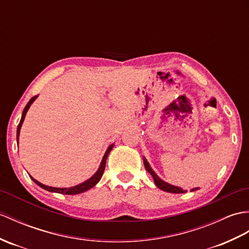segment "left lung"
Masks as SVG:
<instances>
[{"label": "left lung", "instance_id": "obj_1", "mask_svg": "<svg viewBox=\"0 0 249 249\" xmlns=\"http://www.w3.org/2000/svg\"><path fill=\"white\" fill-rule=\"evenodd\" d=\"M143 163H144V166H145V170L151 174L154 178V182L156 186H157L159 189H161L162 191H165V192H169V193H176V194H180V193H186L187 190H183L181 188L179 187H176V186H173V184H170L167 183L165 181H163L162 179H161L156 173L153 171V169L151 167V165H149V163L147 162V160L145 159V157H143ZM198 190V188H194V189H191L190 191L191 192H193V191H196Z\"/></svg>", "mask_w": 249, "mask_h": 249}]
</instances>
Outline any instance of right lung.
Wrapping results in <instances>:
<instances>
[{
	"mask_svg": "<svg viewBox=\"0 0 249 249\" xmlns=\"http://www.w3.org/2000/svg\"><path fill=\"white\" fill-rule=\"evenodd\" d=\"M37 96H38V95H36V96H34V97L31 98L30 102H28L27 105L25 106L24 110H23V112H22V117H21V120H20V123H19V125H18V128H17V142H18V143H19L20 129H21V127H22L23 121H24V119H25V115H26V113H27V110H28V109H30L31 105L35 102V100H36ZM113 145H114V144H111V145H109V147L107 148V151H106L105 155H104V157H103V159H102L101 165H100V167H98V170L95 172V174H94L93 176H92V177H90V178L88 179V180H86V181H84V182H82V183H79V184H77V186H74V187H71V188H54V187H49V186H45V184H43V183H41V182H39L38 180H36V179L33 178L32 176H30V177L32 178V180H33L35 183L38 184V186L41 187L42 189H44V190H46V191H49V192L60 193V194H67V195H75V194H79V193L86 192V191H88V190H90L91 188H93V187L95 186V184L101 180V178H102V176H103V173H104V171H105V165H106L107 157H108L109 153L111 152V149H112Z\"/></svg>",
	"mask_w": 249,
	"mask_h": 249,
	"instance_id": "right-lung-1",
	"label": "right lung"
}]
</instances>
